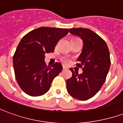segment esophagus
Instances as JSON below:
<instances>
[{"instance_id":"esophagus-1","label":"esophagus","mask_w":123,"mask_h":123,"mask_svg":"<svg viewBox=\"0 0 123 123\" xmlns=\"http://www.w3.org/2000/svg\"><path fill=\"white\" fill-rule=\"evenodd\" d=\"M67 68L66 67H64V66H63V67H62V69L63 70H65V69H67Z\"/></svg>"}]
</instances>
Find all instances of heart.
I'll list each match as a JSON object with an SVG mask.
<instances>
[{
  "mask_svg": "<svg viewBox=\"0 0 123 123\" xmlns=\"http://www.w3.org/2000/svg\"><path fill=\"white\" fill-rule=\"evenodd\" d=\"M61 61L64 64H68L70 62V60L68 57H63L61 59Z\"/></svg>",
  "mask_w": 123,
  "mask_h": 123,
  "instance_id": "heart-1",
  "label": "heart"
}]
</instances>
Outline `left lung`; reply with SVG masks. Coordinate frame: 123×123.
Returning a JSON list of instances; mask_svg holds the SVG:
<instances>
[{
    "instance_id": "left-lung-1",
    "label": "left lung",
    "mask_w": 123,
    "mask_h": 123,
    "mask_svg": "<svg viewBox=\"0 0 123 123\" xmlns=\"http://www.w3.org/2000/svg\"><path fill=\"white\" fill-rule=\"evenodd\" d=\"M69 32L83 41L82 53L76 66L82 68L78 74L70 68L72 77L67 80L70 95L79 100H87L98 92L105 82L111 65L110 54L105 41L87 28H72ZM76 72V71H75Z\"/></svg>"
}]
</instances>
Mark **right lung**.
Listing matches in <instances>:
<instances>
[{
    "instance_id": "right-lung-1",
    "label": "right lung",
    "mask_w": 123,
    "mask_h": 123,
    "mask_svg": "<svg viewBox=\"0 0 123 123\" xmlns=\"http://www.w3.org/2000/svg\"><path fill=\"white\" fill-rule=\"evenodd\" d=\"M68 33L65 28L41 27L21 39L13 56V66L18 84L26 94L40 96L50 89L62 66L59 62L47 66L45 54L54 52L57 42Z\"/></svg>"
}]
</instances>
